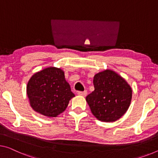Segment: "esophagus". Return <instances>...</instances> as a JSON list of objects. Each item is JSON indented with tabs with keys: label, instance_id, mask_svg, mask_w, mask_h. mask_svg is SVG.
<instances>
[{
	"label": "esophagus",
	"instance_id": "1",
	"mask_svg": "<svg viewBox=\"0 0 158 158\" xmlns=\"http://www.w3.org/2000/svg\"><path fill=\"white\" fill-rule=\"evenodd\" d=\"M87 91H83V92H78L77 93V94L78 95H81V96H83V97H85L87 95Z\"/></svg>",
	"mask_w": 158,
	"mask_h": 158
}]
</instances>
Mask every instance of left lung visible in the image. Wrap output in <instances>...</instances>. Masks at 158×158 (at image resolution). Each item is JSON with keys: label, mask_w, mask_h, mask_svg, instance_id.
Masks as SVG:
<instances>
[{"label": "left lung", "mask_w": 158, "mask_h": 158, "mask_svg": "<svg viewBox=\"0 0 158 158\" xmlns=\"http://www.w3.org/2000/svg\"><path fill=\"white\" fill-rule=\"evenodd\" d=\"M94 90L86 97L93 114L98 120L112 122L122 116L129 107L131 87L111 70L99 72L94 76Z\"/></svg>", "instance_id": "left-lung-1"}]
</instances>
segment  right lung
<instances>
[{"label": "right lung", "instance_id": "obj_1", "mask_svg": "<svg viewBox=\"0 0 158 158\" xmlns=\"http://www.w3.org/2000/svg\"><path fill=\"white\" fill-rule=\"evenodd\" d=\"M27 94L35 111L47 117H56L75 97L60 69L48 67L36 73L27 85Z\"/></svg>", "mask_w": 158, "mask_h": 158}]
</instances>
